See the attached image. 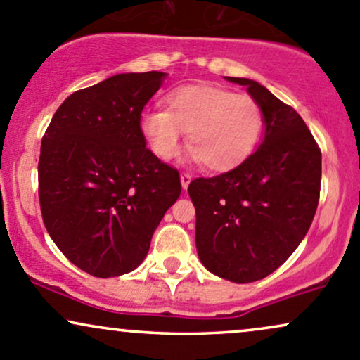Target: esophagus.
I'll use <instances>...</instances> for the list:
<instances>
[{"mask_svg":"<svg viewBox=\"0 0 360 360\" xmlns=\"http://www.w3.org/2000/svg\"><path fill=\"white\" fill-rule=\"evenodd\" d=\"M191 174H188V172H183V174H181V186H183V189H188V186H189V183H191Z\"/></svg>","mask_w":360,"mask_h":360,"instance_id":"34e87169","label":"esophagus"}]
</instances>
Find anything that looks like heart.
<instances>
[{
	"label": "heart",
	"instance_id": "obj_1",
	"mask_svg": "<svg viewBox=\"0 0 360 360\" xmlns=\"http://www.w3.org/2000/svg\"><path fill=\"white\" fill-rule=\"evenodd\" d=\"M166 110H147L141 132L153 153L171 159L188 132L191 158L210 171L240 166L257 147L263 132V112L253 97L233 94L216 84H188L164 97Z\"/></svg>",
	"mask_w": 360,
	"mask_h": 360
}]
</instances>
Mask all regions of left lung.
<instances>
[{"label":"left lung","mask_w":360,"mask_h":360,"mask_svg":"<svg viewBox=\"0 0 360 360\" xmlns=\"http://www.w3.org/2000/svg\"><path fill=\"white\" fill-rule=\"evenodd\" d=\"M245 85L265 120L262 144L240 166L191 181L196 248L211 274L235 283L268 276L302 243L317 211L322 154L304 119L270 90Z\"/></svg>","instance_id":"1"}]
</instances>
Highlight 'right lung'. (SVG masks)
Listing matches in <instances>:
<instances>
[{"label": "right lung", "instance_id": "1", "mask_svg": "<svg viewBox=\"0 0 360 360\" xmlns=\"http://www.w3.org/2000/svg\"><path fill=\"white\" fill-rule=\"evenodd\" d=\"M167 73H119L73 92L41 139L43 223L73 265L98 278L144 262L181 194L179 172L146 147L141 114Z\"/></svg>", "mask_w": 360, "mask_h": 360}]
</instances>
